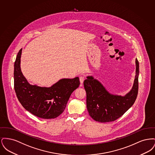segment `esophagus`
Returning <instances> with one entry per match:
<instances>
[{
  "instance_id": "esophagus-1",
  "label": "esophagus",
  "mask_w": 155,
  "mask_h": 155,
  "mask_svg": "<svg viewBox=\"0 0 155 155\" xmlns=\"http://www.w3.org/2000/svg\"><path fill=\"white\" fill-rule=\"evenodd\" d=\"M84 80H85V77L84 76H81L80 77V81L81 84H83V82L84 81Z\"/></svg>"
}]
</instances>
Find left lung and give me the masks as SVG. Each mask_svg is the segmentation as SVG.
Wrapping results in <instances>:
<instances>
[{"instance_id":"obj_1","label":"left lung","mask_w":155,"mask_h":155,"mask_svg":"<svg viewBox=\"0 0 155 155\" xmlns=\"http://www.w3.org/2000/svg\"><path fill=\"white\" fill-rule=\"evenodd\" d=\"M136 75L131 91L125 96L110 94L92 76L87 77L84 86L87 93V107L89 116L101 123L113 121L123 116L135 102L138 92L139 63L135 60Z\"/></svg>"}]
</instances>
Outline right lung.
Wrapping results in <instances>:
<instances>
[{
	"label": "right lung",
	"instance_id": "right-lung-1",
	"mask_svg": "<svg viewBox=\"0 0 155 155\" xmlns=\"http://www.w3.org/2000/svg\"><path fill=\"white\" fill-rule=\"evenodd\" d=\"M22 49L18 53L14 66V86L22 106L40 118H56L64 110L70 96L80 84L79 78H63L51 87L31 85L20 68Z\"/></svg>",
	"mask_w": 155,
	"mask_h": 155
}]
</instances>
